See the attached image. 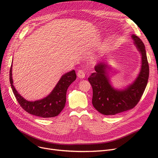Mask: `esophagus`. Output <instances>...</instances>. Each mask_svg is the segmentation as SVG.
<instances>
[{"mask_svg": "<svg viewBox=\"0 0 158 158\" xmlns=\"http://www.w3.org/2000/svg\"><path fill=\"white\" fill-rule=\"evenodd\" d=\"M77 77H78L79 78H81V79L85 78V73L84 70H79L77 72Z\"/></svg>", "mask_w": 158, "mask_h": 158, "instance_id": "1", "label": "esophagus"}]
</instances>
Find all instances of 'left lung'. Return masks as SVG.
Wrapping results in <instances>:
<instances>
[{"instance_id":"left-lung-1","label":"left lung","mask_w":158,"mask_h":158,"mask_svg":"<svg viewBox=\"0 0 158 158\" xmlns=\"http://www.w3.org/2000/svg\"><path fill=\"white\" fill-rule=\"evenodd\" d=\"M135 45L142 56V66L138 76L133 83L123 89L114 88L110 84L107 68L104 62H99L95 66V72L88 77L92 86V104L95 108L104 115H114L131 110L136 106L147 86L149 66L145 47L137 36L132 35Z\"/></svg>"}]
</instances>
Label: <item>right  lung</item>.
Listing matches in <instances>:
<instances>
[{"mask_svg":"<svg viewBox=\"0 0 158 158\" xmlns=\"http://www.w3.org/2000/svg\"><path fill=\"white\" fill-rule=\"evenodd\" d=\"M76 79L74 70L64 74L54 89L47 97L34 102L23 98L13 86L12 78V64L10 71V81L13 92L22 108L32 115L43 118L54 117L59 114L66 103V94L69 86Z\"/></svg>","mask_w":158,"mask_h":158,"instance_id":"obj_1","label":"right lung"}]
</instances>
